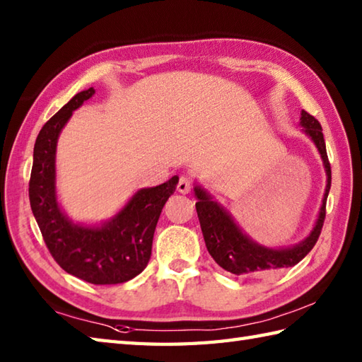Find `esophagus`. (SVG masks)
Returning a JSON list of instances; mask_svg holds the SVG:
<instances>
[{
	"mask_svg": "<svg viewBox=\"0 0 362 362\" xmlns=\"http://www.w3.org/2000/svg\"><path fill=\"white\" fill-rule=\"evenodd\" d=\"M191 188H193V183H191V180L187 179V177H180L179 183H177V191L182 194H188Z\"/></svg>",
	"mask_w": 362,
	"mask_h": 362,
	"instance_id": "esophagus-1",
	"label": "esophagus"
}]
</instances>
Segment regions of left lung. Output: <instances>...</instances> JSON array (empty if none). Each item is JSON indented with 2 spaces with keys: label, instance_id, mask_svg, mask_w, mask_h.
Returning <instances> with one entry per match:
<instances>
[{
  "label": "left lung",
  "instance_id": "obj_1",
  "mask_svg": "<svg viewBox=\"0 0 362 362\" xmlns=\"http://www.w3.org/2000/svg\"><path fill=\"white\" fill-rule=\"evenodd\" d=\"M300 126L316 144L327 173V188L324 199H322L317 221L311 233L302 243L283 249H269L264 245H259L243 233V230L236 226L230 213L216 201H213V197L202 187H194V196L197 197V218L201 222L206 250L213 259L230 274L243 276V279H261V276L275 274L280 269L296 266L298 261L308 255L319 240L320 230L324 227L325 221L327 197L329 187H332V166L328 161L320 122L308 112L302 110Z\"/></svg>",
  "mask_w": 362,
  "mask_h": 362
}]
</instances>
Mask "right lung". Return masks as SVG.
<instances>
[{
    "label": "right lung",
    "instance_id": "add662e5",
    "mask_svg": "<svg viewBox=\"0 0 362 362\" xmlns=\"http://www.w3.org/2000/svg\"><path fill=\"white\" fill-rule=\"evenodd\" d=\"M93 95V87L74 95L42 127L34 146L29 201L46 247L65 272L93 284H118L148 266L160 213L179 177L138 189L124 209L101 226L74 224L57 202L56 148L73 112Z\"/></svg>",
    "mask_w": 362,
    "mask_h": 362
}]
</instances>
